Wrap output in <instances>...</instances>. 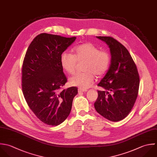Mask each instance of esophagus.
Returning <instances> with one entry per match:
<instances>
[{"label": "esophagus", "instance_id": "34e87169", "mask_svg": "<svg viewBox=\"0 0 157 157\" xmlns=\"http://www.w3.org/2000/svg\"><path fill=\"white\" fill-rule=\"evenodd\" d=\"M86 91H87V90H82V89H78V92H79V93H81V92H85Z\"/></svg>", "mask_w": 157, "mask_h": 157}]
</instances>
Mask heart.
<instances>
[{
	"label": "heart",
	"instance_id": "b5f03b06",
	"mask_svg": "<svg viewBox=\"0 0 157 157\" xmlns=\"http://www.w3.org/2000/svg\"><path fill=\"white\" fill-rule=\"evenodd\" d=\"M72 54L64 51L60 56V63L63 68L69 74L75 72L78 62L85 61L83 73L76 74L70 79L72 86L81 89L90 87L94 83L95 75L97 77L103 76L108 70L110 65V56L106 51H101L99 48L91 43L79 44L73 49Z\"/></svg>",
	"mask_w": 157,
	"mask_h": 157
}]
</instances>
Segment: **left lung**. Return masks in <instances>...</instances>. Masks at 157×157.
<instances>
[{
	"label": "left lung",
	"instance_id": "left-lung-1",
	"mask_svg": "<svg viewBox=\"0 0 157 157\" xmlns=\"http://www.w3.org/2000/svg\"><path fill=\"white\" fill-rule=\"evenodd\" d=\"M110 49L111 64L98 84L105 90H98L94 106L100 115L113 122L125 118L132 109L138 94L140 77L136 65L127 48L111 36H97Z\"/></svg>",
	"mask_w": 157,
	"mask_h": 157
}]
</instances>
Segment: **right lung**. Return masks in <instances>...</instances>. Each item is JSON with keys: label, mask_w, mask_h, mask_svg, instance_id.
Here are the masks:
<instances>
[{"label": "right lung", "mask_w": 157, "mask_h": 157, "mask_svg": "<svg viewBox=\"0 0 157 157\" xmlns=\"http://www.w3.org/2000/svg\"><path fill=\"white\" fill-rule=\"evenodd\" d=\"M76 38L41 33L31 42L24 59V97L36 117L48 125H59L68 117L78 94L76 87L60 90L67 81L60 56Z\"/></svg>", "instance_id": "right-lung-1"}]
</instances>
